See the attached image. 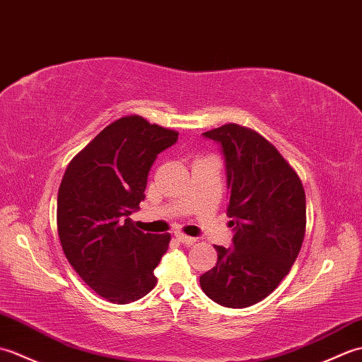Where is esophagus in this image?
Instances as JSON below:
<instances>
[{
	"label": "esophagus",
	"instance_id": "esophagus-1",
	"mask_svg": "<svg viewBox=\"0 0 362 362\" xmlns=\"http://www.w3.org/2000/svg\"><path fill=\"white\" fill-rule=\"evenodd\" d=\"M175 238L182 244H185V245H191V244L196 243V238H191V236H187V235H183V233H175Z\"/></svg>",
	"mask_w": 362,
	"mask_h": 362
}]
</instances>
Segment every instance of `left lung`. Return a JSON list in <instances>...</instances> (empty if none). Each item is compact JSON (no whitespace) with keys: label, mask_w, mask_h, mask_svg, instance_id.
<instances>
[{"label":"left lung","mask_w":362,"mask_h":362,"mask_svg":"<svg viewBox=\"0 0 362 362\" xmlns=\"http://www.w3.org/2000/svg\"><path fill=\"white\" fill-rule=\"evenodd\" d=\"M221 146L226 161L233 245H214L216 266L201 288L227 308L266 298L288 275L302 247L306 199L298 175L258 132L224 124L202 134Z\"/></svg>","instance_id":"obj_1"}]
</instances>
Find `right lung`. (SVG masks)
<instances>
[{
	"label": "right lung",
	"mask_w": 362,
	"mask_h": 362,
	"mask_svg": "<svg viewBox=\"0 0 362 362\" xmlns=\"http://www.w3.org/2000/svg\"><path fill=\"white\" fill-rule=\"evenodd\" d=\"M179 134L138 115L101 130L64 174L57 196V232L66 259L96 294L124 305L156 286L153 269L171 235L143 233L129 216L144 201L157 156Z\"/></svg>",
	"instance_id": "add662e5"
}]
</instances>
